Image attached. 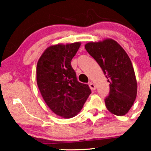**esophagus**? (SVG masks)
<instances>
[{"label":"esophagus","mask_w":151,"mask_h":151,"mask_svg":"<svg viewBox=\"0 0 151 151\" xmlns=\"http://www.w3.org/2000/svg\"><path fill=\"white\" fill-rule=\"evenodd\" d=\"M89 86H90V88H91L92 91H95L96 90V85L94 83H93L92 82H91V83H89Z\"/></svg>","instance_id":"34e87169"}]
</instances>
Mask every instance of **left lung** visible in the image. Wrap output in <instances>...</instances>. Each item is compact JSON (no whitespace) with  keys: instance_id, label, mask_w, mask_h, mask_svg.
Wrapping results in <instances>:
<instances>
[{"instance_id":"8db88e82","label":"left lung","mask_w":151,"mask_h":151,"mask_svg":"<svg viewBox=\"0 0 151 151\" xmlns=\"http://www.w3.org/2000/svg\"><path fill=\"white\" fill-rule=\"evenodd\" d=\"M85 47L99 63L109 83V95L105 99L106 109L115 115H125L137 93V82L129 55L116 41L109 38L90 42Z\"/></svg>"}]
</instances>
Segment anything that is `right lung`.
Returning a JSON list of instances; mask_svg holds the SVG:
<instances>
[{"label":"right lung","mask_w":151,"mask_h":151,"mask_svg":"<svg viewBox=\"0 0 151 151\" xmlns=\"http://www.w3.org/2000/svg\"><path fill=\"white\" fill-rule=\"evenodd\" d=\"M80 45V42L51 45L36 66V82L42 98L55 115L63 118L77 115L91 93L88 85L77 81L71 65Z\"/></svg>","instance_id":"1"}]
</instances>
